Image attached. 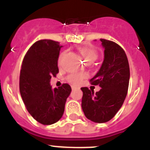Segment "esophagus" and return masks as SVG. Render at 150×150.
I'll return each mask as SVG.
<instances>
[{"label":"esophagus","mask_w":150,"mask_h":150,"mask_svg":"<svg viewBox=\"0 0 150 150\" xmlns=\"http://www.w3.org/2000/svg\"><path fill=\"white\" fill-rule=\"evenodd\" d=\"M76 87H75V86H72V90L76 89Z\"/></svg>","instance_id":"esophagus-1"}]
</instances>
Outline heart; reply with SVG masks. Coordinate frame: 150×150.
Listing matches in <instances>:
<instances>
[{
	"label": "heart",
	"instance_id": "obj_1",
	"mask_svg": "<svg viewBox=\"0 0 150 150\" xmlns=\"http://www.w3.org/2000/svg\"><path fill=\"white\" fill-rule=\"evenodd\" d=\"M79 52L88 63H92L98 57V52L92 46L79 47ZM64 55V53H62L59 55V62H58L59 66H61L62 64V59ZM87 77H88V75L85 73H73V74H69L67 76V80L73 85H79L83 81V79Z\"/></svg>",
	"mask_w": 150,
	"mask_h": 150
}]
</instances>
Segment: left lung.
Instances as JSON below:
<instances>
[{
  "mask_svg": "<svg viewBox=\"0 0 150 150\" xmlns=\"http://www.w3.org/2000/svg\"><path fill=\"white\" fill-rule=\"evenodd\" d=\"M100 40L104 48V60L90 83L101 88L95 94L94 90L81 88L82 108L87 119L103 123L114 117L124 103L129 85L130 68L126 54L120 45L108 40Z\"/></svg>",
  "mask_w": 150,
  "mask_h": 150,
  "instance_id": "1",
  "label": "left lung"
}]
</instances>
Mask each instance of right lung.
I'll use <instances>...</instances> for the list:
<instances>
[{
    "label": "right lung",
    "mask_w": 150,
    "mask_h": 150,
    "mask_svg": "<svg viewBox=\"0 0 150 150\" xmlns=\"http://www.w3.org/2000/svg\"><path fill=\"white\" fill-rule=\"evenodd\" d=\"M62 46L58 41L40 40L30 46L22 63L19 90L26 109L36 121L48 125L62 117L71 92L67 83L52 88V76L59 73L58 59Z\"/></svg>",
    "instance_id": "obj_1"
}]
</instances>
